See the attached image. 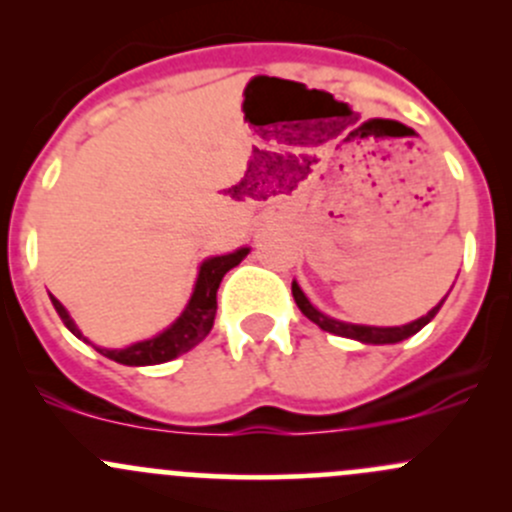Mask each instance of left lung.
I'll return each mask as SVG.
<instances>
[{
  "mask_svg": "<svg viewBox=\"0 0 512 512\" xmlns=\"http://www.w3.org/2000/svg\"><path fill=\"white\" fill-rule=\"evenodd\" d=\"M292 297H294V302H297V307L302 309L304 317L312 319V322L317 324L319 329H324V332H329V334H337V337L356 339V342H361V344H396V342H404V339L414 337L416 332H421V329L426 327V324L431 322L433 317H436L438 309H441V304L446 302V297H443L441 302H438L436 307L431 309V312L423 314V317L416 319V322L404 324V327H366V324L339 322V319H332V317H327L324 312H319V309L314 307V304L309 302L307 297H304V292L299 289L297 282H292Z\"/></svg>",
  "mask_w": 512,
  "mask_h": 512,
  "instance_id": "1",
  "label": "left lung"
}]
</instances>
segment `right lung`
<instances>
[{"label": "right lung", "mask_w": 512, "mask_h": 512, "mask_svg": "<svg viewBox=\"0 0 512 512\" xmlns=\"http://www.w3.org/2000/svg\"><path fill=\"white\" fill-rule=\"evenodd\" d=\"M247 252H250V247H240V250L230 252V255H220V257H210V260H205L203 265H200L198 282H195L193 297H190L188 307L183 309V314H180V317L175 319L165 332L156 334L153 339H146V342L131 344V347L126 349L96 347V352L126 366L163 364V361H170L175 359V356L190 352V349H193L195 344L203 342V339L210 334V329H213L215 312H218V287L220 282H223L225 272H230L232 267L240 265V262L247 257ZM51 304H54V309L59 312L61 322L66 324V329H69L74 337L89 342V339L79 332L74 319L69 317L64 304H61L56 297H51Z\"/></svg>", "instance_id": "right-lung-1"}]
</instances>
